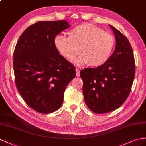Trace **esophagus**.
Wrapping results in <instances>:
<instances>
[{"label": "esophagus", "instance_id": "34e87169", "mask_svg": "<svg viewBox=\"0 0 146 146\" xmlns=\"http://www.w3.org/2000/svg\"><path fill=\"white\" fill-rule=\"evenodd\" d=\"M76 76H80V71L79 69L76 68Z\"/></svg>", "mask_w": 146, "mask_h": 146}]
</instances>
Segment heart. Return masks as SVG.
I'll list each match as a JSON object with an SVG mask.
<instances>
[{"mask_svg": "<svg viewBox=\"0 0 146 146\" xmlns=\"http://www.w3.org/2000/svg\"><path fill=\"white\" fill-rule=\"evenodd\" d=\"M68 37L56 36L55 47L68 60H73L81 51L83 54L75 60L79 65H103L109 58L115 44L113 37L110 33L89 23L75 26L68 31Z\"/></svg>", "mask_w": 146, "mask_h": 146, "instance_id": "obj_1", "label": "heart"}]
</instances>
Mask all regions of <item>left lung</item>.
<instances>
[{"label":"left lung","instance_id":"obj_1","mask_svg":"<svg viewBox=\"0 0 146 146\" xmlns=\"http://www.w3.org/2000/svg\"><path fill=\"white\" fill-rule=\"evenodd\" d=\"M110 27L115 35L113 53L103 65L80 72L86 104L98 114L113 111L124 103L135 76V62L128 39L113 26Z\"/></svg>","mask_w":146,"mask_h":146}]
</instances>
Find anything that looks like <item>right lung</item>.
Masks as SVG:
<instances>
[{
  "instance_id": "1",
  "label": "right lung",
  "mask_w": 146,
  "mask_h": 146,
  "mask_svg": "<svg viewBox=\"0 0 146 146\" xmlns=\"http://www.w3.org/2000/svg\"><path fill=\"white\" fill-rule=\"evenodd\" d=\"M69 27L65 20L36 22L23 31L15 48L17 90L39 113H50L62 106L66 87L76 76L74 66L54 45L55 36Z\"/></svg>"
}]
</instances>
